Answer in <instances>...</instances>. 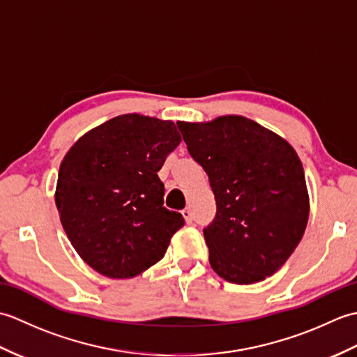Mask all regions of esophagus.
I'll return each instance as SVG.
<instances>
[{
    "label": "esophagus",
    "instance_id": "obj_1",
    "mask_svg": "<svg viewBox=\"0 0 357 357\" xmlns=\"http://www.w3.org/2000/svg\"><path fill=\"white\" fill-rule=\"evenodd\" d=\"M183 215H184V218L187 219V222H192V221H193V211H192L190 207H185V208L183 210Z\"/></svg>",
    "mask_w": 357,
    "mask_h": 357
}]
</instances>
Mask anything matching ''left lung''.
Listing matches in <instances>:
<instances>
[{
  "label": "left lung",
  "instance_id": "8db88e82",
  "mask_svg": "<svg viewBox=\"0 0 357 357\" xmlns=\"http://www.w3.org/2000/svg\"><path fill=\"white\" fill-rule=\"evenodd\" d=\"M178 127L215 193L216 216L204 229L211 268L241 285L275 275L308 222L298 153L276 133L238 115Z\"/></svg>",
  "mask_w": 357,
  "mask_h": 357
}]
</instances>
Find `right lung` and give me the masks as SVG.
<instances>
[{
	"label": "right lung",
	"instance_id": "1",
	"mask_svg": "<svg viewBox=\"0 0 357 357\" xmlns=\"http://www.w3.org/2000/svg\"><path fill=\"white\" fill-rule=\"evenodd\" d=\"M181 135L172 121L128 113L95 127L59 165L55 202L82 261L113 279L162 259L184 218L164 207L158 172Z\"/></svg>",
	"mask_w": 357,
	"mask_h": 357
}]
</instances>
